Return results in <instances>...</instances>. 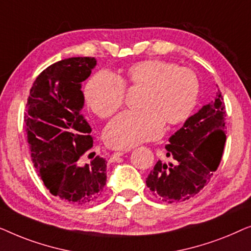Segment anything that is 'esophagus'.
Here are the masks:
<instances>
[{
	"mask_svg": "<svg viewBox=\"0 0 251 251\" xmlns=\"http://www.w3.org/2000/svg\"><path fill=\"white\" fill-rule=\"evenodd\" d=\"M125 153H126L125 151H118V152H114V153H113L112 155H111V160L113 161V160H114V159H116V157H119V156H122L123 154H125Z\"/></svg>",
	"mask_w": 251,
	"mask_h": 251,
	"instance_id": "obj_1",
	"label": "esophagus"
}]
</instances>
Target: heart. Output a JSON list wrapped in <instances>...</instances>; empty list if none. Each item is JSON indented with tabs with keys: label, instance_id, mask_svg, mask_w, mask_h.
Segmentation results:
<instances>
[{
	"label": "heart",
	"instance_id": "heart-1",
	"mask_svg": "<svg viewBox=\"0 0 251 251\" xmlns=\"http://www.w3.org/2000/svg\"><path fill=\"white\" fill-rule=\"evenodd\" d=\"M126 89L143 91L140 111L122 113L106 126L104 139L112 149H131L160 137L164 125L186 121L197 105L200 83L190 68L163 60H144L118 76L106 72L96 74L85 87V101L96 115L107 119L122 107Z\"/></svg>",
	"mask_w": 251,
	"mask_h": 251
}]
</instances>
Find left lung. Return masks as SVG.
<instances>
[{"label": "left lung", "mask_w": 251, "mask_h": 251, "mask_svg": "<svg viewBox=\"0 0 251 251\" xmlns=\"http://www.w3.org/2000/svg\"><path fill=\"white\" fill-rule=\"evenodd\" d=\"M225 116L224 99L218 90L215 101L188 118L170 137L166 155L171 162L159 160L146 178L154 197L168 203L181 202L208 185L224 152Z\"/></svg>", "instance_id": "obj_1"}]
</instances>
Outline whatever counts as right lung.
I'll return each instance as SVG.
<instances>
[{
  "label": "right lung",
  "mask_w": 251,
  "mask_h": 251,
  "mask_svg": "<svg viewBox=\"0 0 251 251\" xmlns=\"http://www.w3.org/2000/svg\"><path fill=\"white\" fill-rule=\"evenodd\" d=\"M96 66L92 57H73L50 65L30 88L24 119L34 167L47 190L75 205L91 204L106 185V161L82 164L94 146L91 126L81 109V82Z\"/></svg>",
  "instance_id": "1"
}]
</instances>
